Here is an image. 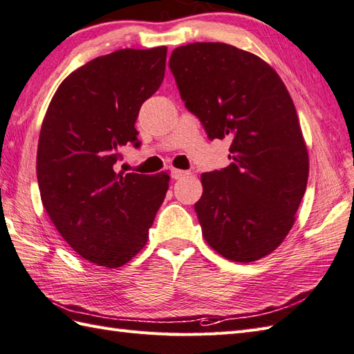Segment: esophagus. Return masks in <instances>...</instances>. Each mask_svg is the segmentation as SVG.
Listing matches in <instances>:
<instances>
[{
    "label": "esophagus",
    "mask_w": 354,
    "mask_h": 354,
    "mask_svg": "<svg viewBox=\"0 0 354 354\" xmlns=\"http://www.w3.org/2000/svg\"><path fill=\"white\" fill-rule=\"evenodd\" d=\"M185 175H189V171L178 170V169H171V170H170V176H171L173 179H181V178H184Z\"/></svg>",
    "instance_id": "1"
}]
</instances>
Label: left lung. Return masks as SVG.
I'll return each mask as SVG.
<instances>
[{"mask_svg":"<svg viewBox=\"0 0 354 354\" xmlns=\"http://www.w3.org/2000/svg\"><path fill=\"white\" fill-rule=\"evenodd\" d=\"M169 66L208 138L231 140L228 167L201 175L202 234L228 260L265 257L290 231L309 178L289 91L259 56L222 42L178 47Z\"/></svg>","mask_w":354,"mask_h":354,"instance_id":"obj_1","label":"left lung"}]
</instances>
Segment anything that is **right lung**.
Returning a JSON list of instances; mask_svg holds the SVG:
<instances>
[{"label":"right lung","mask_w":354,"mask_h":354,"mask_svg":"<svg viewBox=\"0 0 354 354\" xmlns=\"http://www.w3.org/2000/svg\"><path fill=\"white\" fill-rule=\"evenodd\" d=\"M167 47L124 48L73 71L53 95L36 156L41 199L80 257L118 268L149 237L169 175L115 171L120 149L140 147L141 104L161 86Z\"/></svg>","instance_id":"1"}]
</instances>
